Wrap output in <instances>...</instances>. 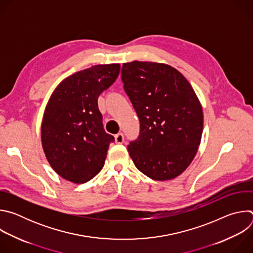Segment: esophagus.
Returning <instances> with one entry per match:
<instances>
[{"label": "esophagus", "instance_id": "esophagus-1", "mask_svg": "<svg viewBox=\"0 0 253 253\" xmlns=\"http://www.w3.org/2000/svg\"><path fill=\"white\" fill-rule=\"evenodd\" d=\"M115 142L117 144H122L124 142V135H123V133L120 132V133L115 135Z\"/></svg>", "mask_w": 253, "mask_h": 253}]
</instances>
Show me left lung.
<instances>
[{
  "instance_id": "1",
  "label": "left lung",
  "mask_w": 253,
  "mask_h": 253,
  "mask_svg": "<svg viewBox=\"0 0 253 253\" xmlns=\"http://www.w3.org/2000/svg\"><path fill=\"white\" fill-rule=\"evenodd\" d=\"M121 80L140 121L128 145L135 166L159 181L177 177L195 157L203 130L193 88L173 67L153 62L124 63Z\"/></svg>"
}]
</instances>
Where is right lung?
<instances>
[{
	"label": "right lung",
	"instance_id": "right-lung-1",
	"mask_svg": "<svg viewBox=\"0 0 253 253\" xmlns=\"http://www.w3.org/2000/svg\"><path fill=\"white\" fill-rule=\"evenodd\" d=\"M119 64L96 65L63 80L53 92L43 117L42 145L52 168L64 179L85 183L104 166L110 143L98 97L117 79Z\"/></svg>",
	"mask_w": 253,
	"mask_h": 253
}]
</instances>
